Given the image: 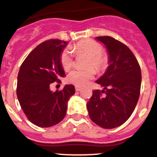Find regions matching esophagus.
I'll use <instances>...</instances> for the list:
<instances>
[{"label":"esophagus","instance_id":"obj_1","mask_svg":"<svg viewBox=\"0 0 157 157\" xmlns=\"http://www.w3.org/2000/svg\"><path fill=\"white\" fill-rule=\"evenodd\" d=\"M82 89V88L80 87V86H75V91L76 92H78V91H80Z\"/></svg>","mask_w":157,"mask_h":157}]
</instances>
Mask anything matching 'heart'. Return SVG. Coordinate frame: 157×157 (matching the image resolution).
Returning <instances> with one entry per match:
<instances>
[{
	"instance_id": "heart-1",
	"label": "heart",
	"mask_w": 157,
	"mask_h": 157,
	"mask_svg": "<svg viewBox=\"0 0 157 157\" xmlns=\"http://www.w3.org/2000/svg\"><path fill=\"white\" fill-rule=\"evenodd\" d=\"M73 52L77 56L86 55L88 56L86 69H75L70 71L67 76V81L77 86H84L88 84L90 80L94 78L95 70L98 72L104 71L109 63L108 55L103 52L102 44L94 40L87 39L78 42L72 48ZM60 62L62 68L65 71H68L74 65V56L70 50L65 49L62 52ZM94 67L95 68H94Z\"/></svg>"
}]
</instances>
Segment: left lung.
Listing matches in <instances>:
<instances>
[{"label":"left lung","mask_w":157,"mask_h":157,"mask_svg":"<svg viewBox=\"0 0 157 157\" xmlns=\"http://www.w3.org/2000/svg\"><path fill=\"white\" fill-rule=\"evenodd\" d=\"M96 39L108 50L109 66L95 82L104 89L92 91L87 109L95 124L104 129H113L123 124L135 109L140 94L141 69L126 44L109 36Z\"/></svg>","instance_id":"8db88e82"}]
</instances>
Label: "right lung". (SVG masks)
Here are the masks:
<instances>
[{
	"mask_svg": "<svg viewBox=\"0 0 157 157\" xmlns=\"http://www.w3.org/2000/svg\"><path fill=\"white\" fill-rule=\"evenodd\" d=\"M67 41L49 39L33 49L21 65L17 96L25 116L39 127H51L65 118L67 103L75 94V86H65L52 92L50 86L65 76L60 56Z\"/></svg>",
	"mask_w": 157,
	"mask_h": 157,
	"instance_id": "obj_1",
	"label": "right lung"
}]
</instances>
